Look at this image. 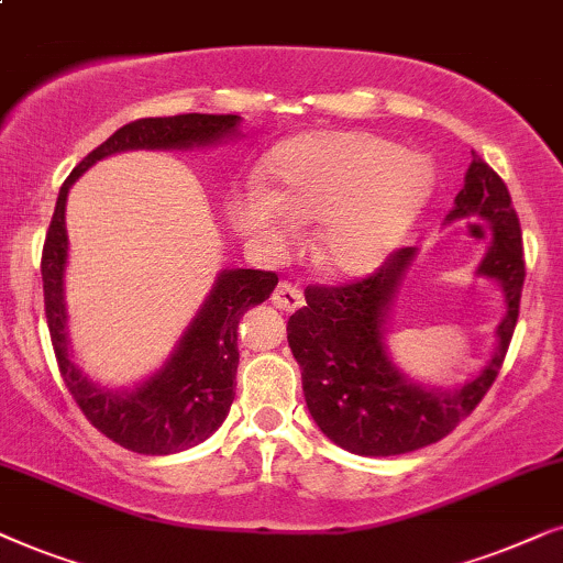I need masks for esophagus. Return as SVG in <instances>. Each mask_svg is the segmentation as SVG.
I'll use <instances>...</instances> for the list:
<instances>
[{
  "label": "esophagus",
  "mask_w": 563,
  "mask_h": 563,
  "mask_svg": "<svg viewBox=\"0 0 563 563\" xmlns=\"http://www.w3.org/2000/svg\"><path fill=\"white\" fill-rule=\"evenodd\" d=\"M273 306L280 311H296L303 306V294L290 283H277L273 290Z\"/></svg>",
  "instance_id": "esophagus-1"
}]
</instances>
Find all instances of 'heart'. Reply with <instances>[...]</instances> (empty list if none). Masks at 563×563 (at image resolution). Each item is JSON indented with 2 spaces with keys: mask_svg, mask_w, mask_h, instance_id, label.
Masks as SVG:
<instances>
[{
  "mask_svg": "<svg viewBox=\"0 0 563 563\" xmlns=\"http://www.w3.org/2000/svg\"><path fill=\"white\" fill-rule=\"evenodd\" d=\"M430 190V169L394 141L363 131H321L290 141L269 167V187L229 200L239 236L262 246L286 239L288 223H319L313 262L332 275L371 273L399 244Z\"/></svg>",
  "mask_w": 563,
  "mask_h": 563,
  "instance_id": "obj_1",
  "label": "heart"
}]
</instances>
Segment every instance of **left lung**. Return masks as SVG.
I'll list each match as a JSON object with an SVG mask.
<instances>
[{"instance_id":"left-lung-1","label":"left lung","mask_w":563,"mask_h":563,"mask_svg":"<svg viewBox=\"0 0 563 563\" xmlns=\"http://www.w3.org/2000/svg\"><path fill=\"white\" fill-rule=\"evenodd\" d=\"M484 221L492 242L476 275L499 283L505 317L494 355L463 386H422L396 368L386 336L394 301L417 250L394 252L378 273L340 288L306 290V306L288 319V344L301 365L303 396L313 422L332 443L355 455H401L438 443L476 409L497 378L520 313L526 260L522 231L507 185L476 152L445 223Z\"/></svg>"}]
</instances>
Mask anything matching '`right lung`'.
Instances as JSON below:
<instances>
[{
    "instance_id": "obj_1",
    "label": "right lung",
    "mask_w": 563,
    "mask_h": 563,
    "mask_svg": "<svg viewBox=\"0 0 563 563\" xmlns=\"http://www.w3.org/2000/svg\"><path fill=\"white\" fill-rule=\"evenodd\" d=\"M239 115L187 112L172 118H141L118 129L81 159L58 190L56 211L43 244L41 275L51 342L64 384L85 417L112 443L144 455H169L195 448L219 430L234 401L239 365V319L267 301L277 275L265 269H221L211 294L179 336L172 355L152 376L129 388L95 384L74 363L64 275L69 260L66 198L71 185L100 159L123 152H190L239 136Z\"/></svg>"
}]
</instances>
